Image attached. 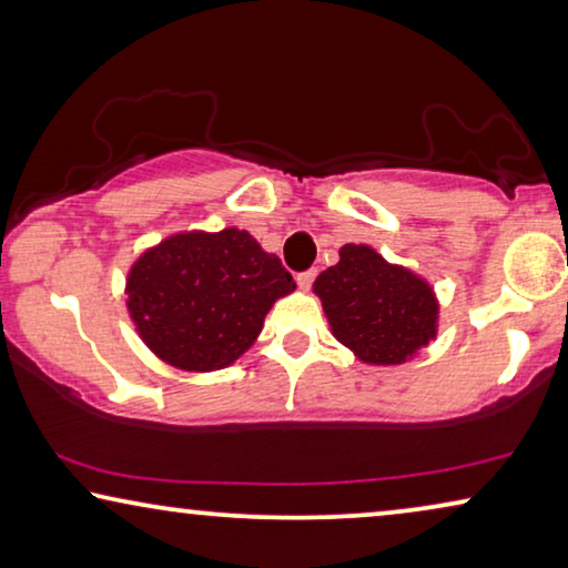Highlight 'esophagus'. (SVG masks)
<instances>
[{"instance_id": "34e87169", "label": "esophagus", "mask_w": 568, "mask_h": 568, "mask_svg": "<svg viewBox=\"0 0 568 568\" xmlns=\"http://www.w3.org/2000/svg\"><path fill=\"white\" fill-rule=\"evenodd\" d=\"M314 277H316V270H306V273L295 275V283H298L301 291H308L311 283H314Z\"/></svg>"}]
</instances>
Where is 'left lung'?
Here are the masks:
<instances>
[{
	"instance_id": "left-lung-1",
	"label": "left lung",
	"mask_w": 568,
	"mask_h": 568,
	"mask_svg": "<svg viewBox=\"0 0 568 568\" xmlns=\"http://www.w3.org/2000/svg\"><path fill=\"white\" fill-rule=\"evenodd\" d=\"M332 334L365 365H402L437 337L435 287L367 244H345L314 281Z\"/></svg>"
}]
</instances>
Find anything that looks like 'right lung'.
<instances>
[{
    "mask_svg": "<svg viewBox=\"0 0 568 568\" xmlns=\"http://www.w3.org/2000/svg\"><path fill=\"white\" fill-rule=\"evenodd\" d=\"M293 291L291 273L250 231H180L133 262L125 306L159 361L211 373L239 361L273 303Z\"/></svg>",
    "mask_w": 568,
    "mask_h": 568,
    "instance_id": "obj_1",
    "label": "right lung"
}]
</instances>
